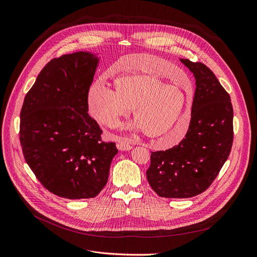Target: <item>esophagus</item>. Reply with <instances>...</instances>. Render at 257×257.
<instances>
[{"label":"esophagus","mask_w":257,"mask_h":257,"mask_svg":"<svg viewBox=\"0 0 257 257\" xmlns=\"http://www.w3.org/2000/svg\"><path fill=\"white\" fill-rule=\"evenodd\" d=\"M116 148H118L119 151H122V152H126V151H130L132 150V146H130L128 143L126 142H121L119 143L118 145H116Z\"/></svg>","instance_id":"obj_1"}]
</instances>
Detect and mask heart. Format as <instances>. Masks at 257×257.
Returning a JSON list of instances; mask_svg holds the SVG:
<instances>
[{
    "mask_svg": "<svg viewBox=\"0 0 257 257\" xmlns=\"http://www.w3.org/2000/svg\"><path fill=\"white\" fill-rule=\"evenodd\" d=\"M145 57L130 55L120 61L126 74L114 79V91L100 83L93 84L88 92L89 110L98 122L113 127L131 109L135 121L128 128L144 131L162 147H171L179 143L190 128L193 99L177 85L166 84L151 74L150 67L129 65Z\"/></svg>",
    "mask_w": 257,
    "mask_h": 257,
    "instance_id": "b5f03b06",
    "label": "heart"
}]
</instances>
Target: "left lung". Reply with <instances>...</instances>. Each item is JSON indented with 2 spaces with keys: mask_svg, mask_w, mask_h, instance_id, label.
<instances>
[{
  "mask_svg": "<svg viewBox=\"0 0 257 257\" xmlns=\"http://www.w3.org/2000/svg\"><path fill=\"white\" fill-rule=\"evenodd\" d=\"M180 61L196 80L190 128L179 145L153 152L147 177L164 198H192L213 182L227 160L234 138L230 97L215 75L200 62Z\"/></svg>",
  "mask_w": 257,
  "mask_h": 257,
  "instance_id": "8db88e82",
  "label": "left lung"
}]
</instances>
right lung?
Wrapping results in <instances>:
<instances>
[{"mask_svg": "<svg viewBox=\"0 0 257 257\" xmlns=\"http://www.w3.org/2000/svg\"><path fill=\"white\" fill-rule=\"evenodd\" d=\"M100 58L79 51L49 61L20 111V145L28 165L49 192L71 200L96 197L108 179L113 143L88 114V92Z\"/></svg>", "mask_w": 257, "mask_h": 257, "instance_id": "obj_1", "label": "right lung"}]
</instances>
